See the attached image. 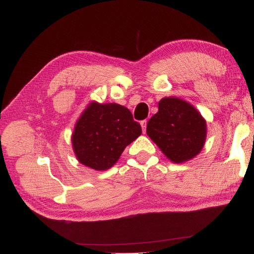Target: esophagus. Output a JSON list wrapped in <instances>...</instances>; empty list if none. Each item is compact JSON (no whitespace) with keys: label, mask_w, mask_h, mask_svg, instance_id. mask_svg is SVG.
<instances>
[{"label":"esophagus","mask_w":254,"mask_h":254,"mask_svg":"<svg viewBox=\"0 0 254 254\" xmlns=\"http://www.w3.org/2000/svg\"><path fill=\"white\" fill-rule=\"evenodd\" d=\"M140 124H141L142 131H143V133H144V132H146V127H147V121H146V120H144V121H141V123H140Z\"/></svg>","instance_id":"esophagus-1"}]
</instances>
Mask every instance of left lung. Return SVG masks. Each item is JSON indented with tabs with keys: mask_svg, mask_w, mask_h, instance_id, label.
Wrapping results in <instances>:
<instances>
[{
	"mask_svg": "<svg viewBox=\"0 0 254 254\" xmlns=\"http://www.w3.org/2000/svg\"><path fill=\"white\" fill-rule=\"evenodd\" d=\"M147 134L173 163H183L199 154L207 136L206 121L191 104L165 97L148 121Z\"/></svg>",
	"mask_w": 254,
	"mask_h": 254,
	"instance_id": "1",
	"label": "left lung"
}]
</instances>
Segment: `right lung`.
<instances>
[{
    "label": "right lung",
    "mask_w": 254,
    "mask_h": 254,
    "mask_svg": "<svg viewBox=\"0 0 254 254\" xmlns=\"http://www.w3.org/2000/svg\"><path fill=\"white\" fill-rule=\"evenodd\" d=\"M141 132L127 107L91 102L75 123L72 147L80 163L92 170L106 171Z\"/></svg>",
    "instance_id": "obj_1"
}]
</instances>
